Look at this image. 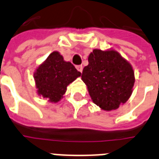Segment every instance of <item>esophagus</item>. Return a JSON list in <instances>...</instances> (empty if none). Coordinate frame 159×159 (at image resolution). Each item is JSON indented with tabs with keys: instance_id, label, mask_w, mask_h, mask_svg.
Listing matches in <instances>:
<instances>
[{
	"instance_id": "esophagus-1",
	"label": "esophagus",
	"mask_w": 159,
	"mask_h": 159,
	"mask_svg": "<svg viewBox=\"0 0 159 159\" xmlns=\"http://www.w3.org/2000/svg\"><path fill=\"white\" fill-rule=\"evenodd\" d=\"M76 68H77V70H78L79 72H82V70H83V67H82V66H76Z\"/></svg>"
}]
</instances>
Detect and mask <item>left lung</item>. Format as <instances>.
<instances>
[{
    "label": "left lung",
    "instance_id": "left-lung-1",
    "mask_svg": "<svg viewBox=\"0 0 159 159\" xmlns=\"http://www.w3.org/2000/svg\"><path fill=\"white\" fill-rule=\"evenodd\" d=\"M88 61L81 79L93 102L106 111L117 110L126 102L135 81L134 72L129 61L111 49H93Z\"/></svg>",
    "mask_w": 159,
    "mask_h": 159
}]
</instances>
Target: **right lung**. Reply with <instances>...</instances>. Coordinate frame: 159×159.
Instances as JSON below:
<instances>
[{
    "label": "right lung",
    "instance_id": "right-lung-1",
    "mask_svg": "<svg viewBox=\"0 0 159 159\" xmlns=\"http://www.w3.org/2000/svg\"><path fill=\"white\" fill-rule=\"evenodd\" d=\"M70 61H66L57 51H53L34 74L38 94L49 102H58L67 86L81 76Z\"/></svg>",
    "mask_w": 159,
    "mask_h": 159
}]
</instances>
